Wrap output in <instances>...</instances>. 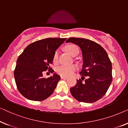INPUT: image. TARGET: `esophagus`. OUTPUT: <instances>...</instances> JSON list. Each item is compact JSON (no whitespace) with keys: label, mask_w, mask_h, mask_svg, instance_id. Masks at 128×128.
<instances>
[{"label":"esophagus","mask_w":128,"mask_h":128,"mask_svg":"<svg viewBox=\"0 0 128 128\" xmlns=\"http://www.w3.org/2000/svg\"><path fill=\"white\" fill-rule=\"evenodd\" d=\"M60 78H62V79H67V78H68L67 77L63 76H60Z\"/></svg>","instance_id":"obj_1"}]
</instances>
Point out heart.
I'll return each mask as SVG.
<instances>
[{
    "label": "heart",
    "mask_w": 128,
    "mask_h": 128,
    "mask_svg": "<svg viewBox=\"0 0 128 128\" xmlns=\"http://www.w3.org/2000/svg\"><path fill=\"white\" fill-rule=\"evenodd\" d=\"M65 49L66 51L72 56H74L76 54L78 53V49L74 45H68ZM58 57V52L56 51L54 55L53 60L54 62H57ZM77 69H78V67L75 64H72V65L69 66L62 65L56 68V72L61 76H69L72 74L73 72L76 70Z\"/></svg>",
    "instance_id": "heart-1"
}]
</instances>
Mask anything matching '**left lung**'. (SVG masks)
I'll use <instances>...</instances> for the list:
<instances>
[{
  "mask_svg": "<svg viewBox=\"0 0 128 128\" xmlns=\"http://www.w3.org/2000/svg\"><path fill=\"white\" fill-rule=\"evenodd\" d=\"M66 42L78 45L83 56L82 79L77 80L76 84L70 88L72 95L80 102H96L106 94L112 80V64L108 54L98 44L85 38H69ZM84 76L87 77L86 80Z\"/></svg>",
  "mask_w": 128,
  "mask_h": 128,
  "instance_id": "1",
  "label": "left lung"
}]
</instances>
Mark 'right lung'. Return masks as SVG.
<instances>
[{"label":"right lung","instance_id":"add662e5","mask_svg":"<svg viewBox=\"0 0 128 128\" xmlns=\"http://www.w3.org/2000/svg\"><path fill=\"white\" fill-rule=\"evenodd\" d=\"M66 38H48L28 45L17 60L14 76L19 92L26 98L41 101L52 95L60 79V76L44 78L42 72L50 68L56 50Z\"/></svg>","mask_w":128,"mask_h":128}]
</instances>
